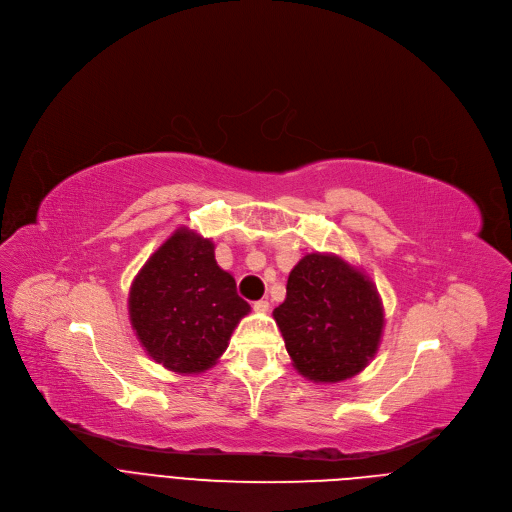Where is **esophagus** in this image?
Here are the masks:
<instances>
[{
    "label": "esophagus",
    "mask_w": 512,
    "mask_h": 512,
    "mask_svg": "<svg viewBox=\"0 0 512 512\" xmlns=\"http://www.w3.org/2000/svg\"><path fill=\"white\" fill-rule=\"evenodd\" d=\"M253 310L255 312H267L269 310V302L267 300H257V302H253Z\"/></svg>",
    "instance_id": "obj_1"
}]
</instances>
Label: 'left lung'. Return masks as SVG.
<instances>
[{"mask_svg":"<svg viewBox=\"0 0 512 512\" xmlns=\"http://www.w3.org/2000/svg\"><path fill=\"white\" fill-rule=\"evenodd\" d=\"M294 367L306 380L335 384L376 355L384 308L376 286L337 255L310 253L290 271L286 300L273 310Z\"/></svg>","mask_w":512,"mask_h":512,"instance_id":"obj_1","label":"left lung"}]
</instances>
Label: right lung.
<instances>
[{
  "mask_svg": "<svg viewBox=\"0 0 512 512\" xmlns=\"http://www.w3.org/2000/svg\"><path fill=\"white\" fill-rule=\"evenodd\" d=\"M251 306L218 267L214 243L179 228L134 277L128 312L147 353L177 374H200L226 351Z\"/></svg>",
  "mask_w": 512,
  "mask_h": 512,
  "instance_id": "obj_1",
  "label": "right lung"
}]
</instances>
